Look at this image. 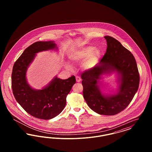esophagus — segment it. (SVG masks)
Returning <instances> with one entry per match:
<instances>
[{"instance_id": "34e87169", "label": "esophagus", "mask_w": 152, "mask_h": 152, "mask_svg": "<svg viewBox=\"0 0 152 152\" xmlns=\"http://www.w3.org/2000/svg\"><path fill=\"white\" fill-rule=\"evenodd\" d=\"M76 81L78 82V83L81 81V78L79 76H76Z\"/></svg>"}]
</instances>
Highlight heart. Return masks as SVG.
<instances>
[{"label": "heart", "instance_id": "heart-1", "mask_svg": "<svg viewBox=\"0 0 152 152\" xmlns=\"http://www.w3.org/2000/svg\"><path fill=\"white\" fill-rule=\"evenodd\" d=\"M100 56V52L99 50L94 49L92 46H88L73 55L72 59L81 61L87 58L85 65L87 68H91L97 63Z\"/></svg>", "mask_w": 152, "mask_h": 152}]
</instances>
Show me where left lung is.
Returning a JSON list of instances; mask_svg holds the SVG:
<instances>
[{
  "label": "left lung",
  "instance_id": "obj_1",
  "mask_svg": "<svg viewBox=\"0 0 152 152\" xmlns=\"http://www.w3.org/2000/svg\"><path fill=\"white\" fill-rule=\"evenodd\" d=\"M107 51L99 63L94 68L81 73L83 94L89 107L100 115L112 116L126 108L137 91L140 75L133 54L116 39L104 36ZM110 70L122 75L118 94L105 96L101 94L98 86L99 76Z\"/></svg>",
  "mask_w": 152,
  "mask_h": 152
}]
</instances>
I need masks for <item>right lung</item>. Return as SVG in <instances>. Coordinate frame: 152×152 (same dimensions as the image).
<instances>
[{
    "mask_svg": "<svg viewBox=\"0 0 152 152\" xmlns=\"http://www.w3.org/2000/svg\"><path fill=\"white\" fill-rule=\"evenodd\" d=\"M56 47L53 42H37L29 45L15 62L11 75V87L16 100L30 115L50 120L59 115L66 104V98L76 83L73 75L68 79L56 77L43 89L36 91L27 84L26 72L36 53Z\"/></svg>",
    "mask_w": 152,
    "mask_h": 152,
    "instance_id": "right-lung-1",
    "label": "right lung"
}]
</instances>
